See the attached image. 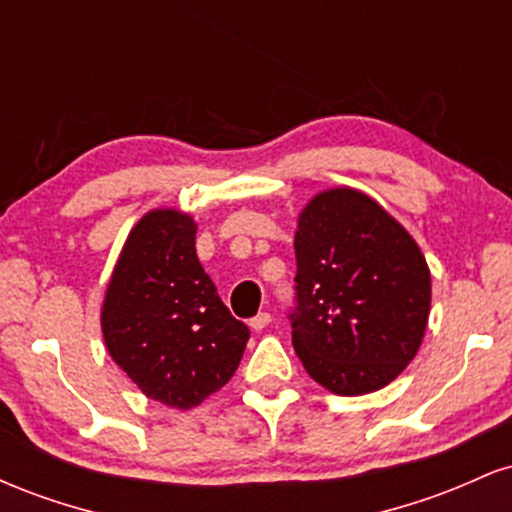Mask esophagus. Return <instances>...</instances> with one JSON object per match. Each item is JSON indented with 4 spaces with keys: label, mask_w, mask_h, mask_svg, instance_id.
<instances>
[{
    "label": "esophagus",
    "mask_w": 512,
    "mask_h": 512,
    "mask_svg": "<svg viewBox=\"0 0 512 512\" xmlns=\"http://www.w3.org/2000/svg\"><path fill=\"white\" fill-rule=\"evenodd\" d=\"M269 322H272V315H269V313H257V315L250 320V327H252V330H255V332H262L264 327L269 325Z\"/></svg>",
    "instance_id": "obj_1"
}]
</instances>
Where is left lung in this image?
<instances>
[{
  "label": "left lung",
  "instance_id": "obj_1",
  "mask_svg": "<svg viewBox=\"0 0 512 512\" xmlns=\"http://www.w3.org/2000/svg\"><path fill=\"white\" fill-rule=\"evenodd\" d=\"M293 349L334 395L390 385L419 351L431 272L419 245L375 199L334 187L298 216Z\"/></svg>",
  "mask_w": 512,
  "mask_h": 512
}]
</instances>
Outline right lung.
I'll return each mask as SVG.
<instances>
[{"label": "right lung", "instance_id": "obj_1", "mask_svg": "<svg viewBox=\"0 0 512 512\" xmlns=\"http://www.w3.org/2000/svg\"><path fill=\"white\" fill-rule=\"evenodd\" d=\"M197 223L154 209L127 236L105 291L108 354L149 399L192 409L236 373L250 330L216 293L195 250Z\"/></svg>", "mask_w": 512, "mask_h": 512}]
</instances>
